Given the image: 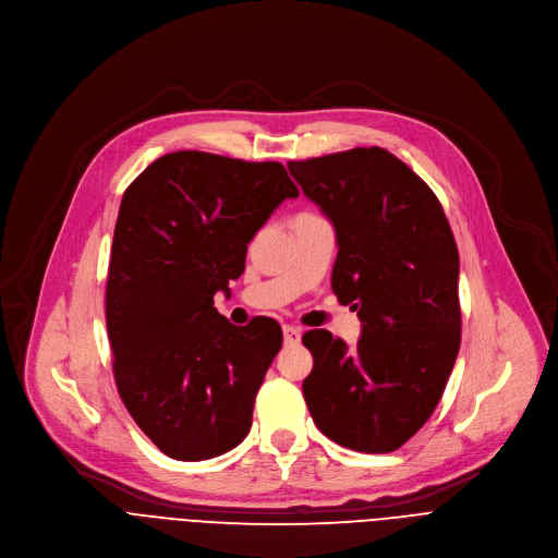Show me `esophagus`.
Returning <instances> with one entry per match:
<instances>
[{
	"instance_id": "34e87169",
	"label": "esophagus",
	"mask_w": 558,
	"mask_h": 558,
	"mask_svg": "<svg viewBox=\"0 0 558 558\" xmlns=\"http://www.w3.org/2000/svg\"><path fill=\"white\" fill-rule=\"evenodd\" d=\"M282 337H284V343H299L301 329L295 325H282Z\"/></svg>"
}]
</instances>
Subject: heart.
Wrapping results in <instances>:
<instances>
[{
    "instance_id": "1",
    "label": "heart",
    "mask_w": 558,
    "mask_h": 558,
    "mask_svg": "<svg viewBox=\"0 0 558 558\" xmlns=\"http://www.w3.org/2000/svg\"><path fill=\"white\" fill-rule=\"evenodd\" d=\"M301 215H312V213H301Z\"/></svg>"
}]
</instances>
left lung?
<instances>
[{
	"mask_svg": "<svg viewBox=\"0 0 558 558\" xmlns=\"http://www.w3.org/2000/svg\"><path fill=\"white\" fill-rule=\"evenodd\" d=\"M287 168L337 229L331 289L363 323L356 348L327 329L303 337L312 420L345 449L397 451L433 415L460 350L449 219L426 181L377 145Z\"/></svg>",
	"mask_w": 558,
	"mask_h": 558,
	"instance_id": "1",
	"label": "left lung"
}]
</instances>
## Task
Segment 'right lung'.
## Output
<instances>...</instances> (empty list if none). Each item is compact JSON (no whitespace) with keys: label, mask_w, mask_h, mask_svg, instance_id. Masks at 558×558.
<instances>
[{"label":"right lung","mask_w":558,"mask_h":558,"mask_svg":"<svg viewBox=\"0 0 558 558\" xmlns=\"http://www.w3.org/2000/svg\"><path fill=\"white\" fill-rule=\"evenodd\" d=\"M295 195L278 161L199 150L170 153L128 185L105 289L111 367L128 413L168 458L208 460L248 435L282 329L267 316L235 327L213 295Z\"/></svg>","instance_id":"1"}]
</instances>
